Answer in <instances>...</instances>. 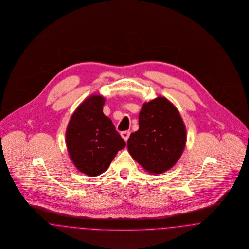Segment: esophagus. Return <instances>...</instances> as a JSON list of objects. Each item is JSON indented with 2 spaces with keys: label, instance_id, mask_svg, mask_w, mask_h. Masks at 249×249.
<instances>
[{
  "label": "esophagus",
  "instance_id": "esophagus-1",
  "mask_svg": "<svg viewBox=\"0 0 249 249\" xmlns=\"http://www.w3.org/2000/svg\"><path fill=\"white\" fill-rule=\"evenodd\" d=\"M129 136H130V132L129 131H124V132L121 133V137L124 140V142H127Z\"/></svg>",
  "mask_w": 249,
  "mask_h": 249
}]
</instances>
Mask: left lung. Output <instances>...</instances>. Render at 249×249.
<instances>
[{
  "label": "left lung",
  "mask_w": 249,
  "mask_h": 249,
  "mask_svg": "<svg viewBox=\"0 0 249 249\" xmlns=\"http://www.w3.org/2000/svg\"><path fill=\"white\" fill-rule=\"evenodd\" d=\"M186 129L178 109L166 97L145 102L139 130L127 141L128 152L144 170L160 174L171 169L183 154Z\"/></svg>",
  "instance_id": "obj_1"
}]
</instances>
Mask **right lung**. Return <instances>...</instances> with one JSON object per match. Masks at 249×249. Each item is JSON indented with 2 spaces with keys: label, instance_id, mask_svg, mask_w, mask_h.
Masks as SVG:
<instances>
[{
  "label": "right lung",
  "instance_id": "add662e5",
  "mask_svg": "<svg viewBox=\"0 0 249 249\" xmlns=\"http://www.w3.org/2000/svg\"><path fill=\"white\" fill-rule=\"evenodd\" d=\"M105 98L92 94L77 107L68 123L66 142L69 157L78 170L98 176L107 170L124 141L111 120L103 113Z\"/></svg>",
  "mask_w": 249,
  "mask_h": 249
}]
</instances>
